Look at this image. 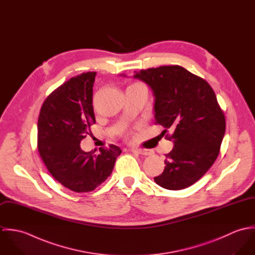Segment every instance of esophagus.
<instances>
[{"mask_svg":"<svg viewBox=\"0 0 255 255\" xmlns=\"http://www.w3.org/2000/svg\"><path fill=\"white\" fill-rule=\"evenodd\" d=\"M132 152L140 154V155H152L153 154V150L151 149H145V148H132L131 149Z\"/></svg>","mask_w":255,"mask_h":255,"instance_id":"obj_1","label":"esophagus"}]
</instances>
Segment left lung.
<instances>
[{"label": "left lung", "mask_w": 255, "mask_h": 255, "mask_svg": "<svg viewBox=\"0 0 255 255\" xmlns=\"http://www.w3.org/2000/svg\"><path fill=\"white\" fill-rule=\"evenodd\" d=\"M134 77L155 96V124L174 142L166 154L164 172L154 178L160 186L180 190L197 182L218 157L226 120L210 84L181 66L141 70ZM173 133L170 135L168 131Z\"/></svg>", "instance_id": "left-lung-1"}]
</instances>
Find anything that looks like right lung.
Here are the masks:
<instances>
[{
	"label": "right lung",
	"mask_w": 255,
	"mask_h": 255,
	"mask_svg": "<svg viewBox=\"0 0 255 255\" xmlns=\"http://www.w3.org/2000/svg\"><path fill=\"white\" fill-rule=\"evenodd\" d=\"M95 72L73 76L56 88L42 104L38 119L37 147L56 181L74 192H89L105 182L122 153L119 146L84 152L80 141L92 134L95 124L93 84Z\"/></svg>",
	"instance_id": "1"
}]
</instances>
